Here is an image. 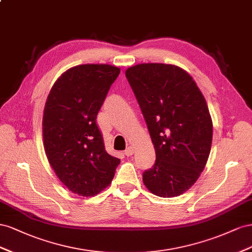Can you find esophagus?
Here are the masks:
<instances>
[{
	"instance_id": "1",
	"label": "esophagus",
	"mask_w": 252,
	"mask_h": 252,
	"mask_svg": "<svg viewBox=\"0 0 252 252\" xmlns=\"http://www.w3.org/2000/svg\"><path fill=\"white\" fill-rule=\"evenodd\" d=\"M126 156H132L133 154H134V149H133V147H127L126 148V150L125 151V153H124Z\"/></svg>"
}]
</instances>
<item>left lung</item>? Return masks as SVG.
<instances>
[{"instance_id":"8db88e82","label":"left lung","mask_w":252,"mask_h":252,"mask_svg":"<svg viewBox=\"0 0 252 252\" xmlns=\"http://www.w3.org/2000/svg\"><path fill=\"white\" fill-rule=\"evenodd\" d=\"M155 148L156 160L143 184L160 197L178 196L202 173L212 143L206 100L183 68L143 63L126 70Z\"/></svg>"}]
</instances>
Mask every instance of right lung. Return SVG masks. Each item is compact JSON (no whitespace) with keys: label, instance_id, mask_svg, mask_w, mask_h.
Segmentation results:
<instances>
[{"label":"right lung","instance_id":"obj_1","mask_svg":"<svg viewBox=\"0 0 252 252\" xmlns=\"http://www.w3.org/2000/svg\"><path fill=\"white\" fill-rule=\"evenodd\" d=\"M120 69L83 64L62 74L50 90L43 115L47 159L66 188L94 196L112 182L119 158L105 151L97 115Z\"/></svg>","mask_w":252,"mask_h":252}]
</instances>
